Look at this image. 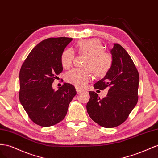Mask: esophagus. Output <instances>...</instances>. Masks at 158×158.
<instances>
[{
    "instance_id": "1",
    "label": "esophagus",
    "mask_w": 158,
    "mask_h": 158,
    "mask_svg": "<svg viewBox=\"0 0 158 158\" xmlns=\"http://www.w3.org/2000/svg\"><path fill=\"white\" fill-rule=\"evenodd\" d=\"M76 91H77V94H80L81 93L83 92V90H81V89H80L78 87H76Z\"/></svg>"
}]
</instances>
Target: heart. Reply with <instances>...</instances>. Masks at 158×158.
Wrapping results in <instances>:
<instances>
[{"label": "heart", "instance_id": "obj_1", "mask_svg": "<svg viewBox=\"0 0 158 158\" xmlns=\"http://www.w3.org/2000/svg\"><path fill=\"white\" fill-rule=\"evenodd\" d=\"M76 50L80 55L87 56L83 66L86 68H74L65 74L67 82L77 87H83L92 79V73L98 77L105 75L111 68L112 57L104 52L101 42L97 39L81 40L77 44ZM75 52L72 49H66L61 56L62 66L68 69L73 64Z\"/></svg>", "mask_w": 158, "mask_h": 158}]
</instances>
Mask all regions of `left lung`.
<instances>
[{"mask_svg":"<svg viewBox=\"0 0 158 158\" xmlns=\"http://www.w3.org/2000/svg\"><path fill=\"white\" fill-rule=\"evenodd\" d=\"M110 52L112 65L105 77L94 85L95 89L109 88L106 96L100 98L89 91L87 110L91 118L105 128H114L128 118L138 100L139 73L128 52L114 43Z\"/></svg>","mask_w":158,"mask_h":158,"instance_id":"left-lung-1","label":"left lung"}]
</instances>
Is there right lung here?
<instances>
[{
    "mask_svg": "<svg viewBox=\"0 0 158 158\" xmlns=\"http://www.w3.org/2000/svg\"><path fill=\"white\" fill-rule=\"evenodd\" d=\"M71 38H49L37 44L20 70L19 100L30 120L48 127L65 118L70 102L76 95L73 85L64 83L55 91L52 83L61 73V56Z\"/></svg>",
    "mask_w": 158,
    "mask_h": 158,
    "instance_id": "right-lung-1",
    "label": "right lung"
}]
</instances>
